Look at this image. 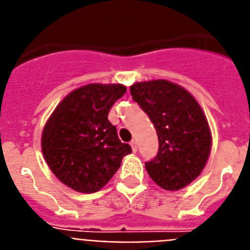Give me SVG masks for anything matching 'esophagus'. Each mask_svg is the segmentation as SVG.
<instances>
[{"label": "esophagus", "mask_w": 250, "mask_h": 250, "mask_svg": "<svg viewBox=\"0 0 250 250\" xmlns=\"http://www.w3.org/2000/svg\"><path fill=\"white\" fill-rule=\"evenodd\" d=\"M130 146H131L132 151H134V152L138 151V143H136L135 140H132L131 143H130Z\"/></svg>", "instance_id": "obj_1"}]
</instances>
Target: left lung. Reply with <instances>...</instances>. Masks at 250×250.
I'll return each instance as SVG.
<instances>
[{
	"instance_id": "left-lung-1",
	"label": "left lung",
	"mask_w": 250,
	"mask_h": 250,
	"mask_svg": "<svg viewBox=\"0 0 250 250\" xmlns=\"http://www.w3.org/2000/svg\"><path fill=\"white\" fill-rule=\"evenodd\" d=\"M134 101L149 115L159 151L145 163L150 178L165 190H179L200 175L211 150L207 118L189 91L167 80L135 83Z\"/></svg>"
}]
</instances>
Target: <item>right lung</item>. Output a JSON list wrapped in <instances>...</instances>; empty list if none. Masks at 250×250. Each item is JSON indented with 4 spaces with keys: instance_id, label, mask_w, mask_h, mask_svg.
I'll use <instances>...</instances> for the list:
<instances>
[{
    "instance_id": "1",
    "label": "right lung",
    "mask_w": 250,
    "mask_h": 250,
    "mask_svg": "<svg viewBox=\"0 0 250 250\" xmlns=\"http://www.w3.org/2000/svg\"><path fill=\"white\" fill-rule=\"evenodd\" d=\"M126 92L121 83H89L57 105L41 138L42 154L60 182L79 193H95L109 183L131 152L107 119Z\"/></svg>"
}]
</instances>
